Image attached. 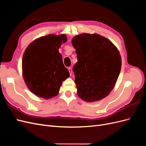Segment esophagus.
I'll use <instances>...</instances> for the list:
<instances>
[{"instance_id":"esophagus-1","label":"esophagus","mask_w":146,"mask_h":146,"mask_svg":"<svg viewBox=\"0 0 146 146\" xmlns=\"http://www.w3.org/2000/svg\"><path fill=\"white\" fill-rule=\"evenodd\" d=\"M68 70H69V72L70 73V76H71L72 74V68H68Z\"/></svg>"}]
</instances>
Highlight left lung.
<instances>
[{"mask_svg":"<svg viewBox=\"0 0 146 146\" xmlns=\"http://www.w3.org/2000/svg\"><path fill=\"white\" fill-rule=\"evenodd\" d=\"M72 44L77 56L73 71L78 96L88 102L105 98L115 86L121 71L117 48L109 39L96 33L77 35Z\"/></svg>","mask_w":146,"mask_h":146,"instance_id":"8db88e82","label":"left lung"}]
</instances>
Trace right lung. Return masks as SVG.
Instances as JSON below:
<instances>
[{
  "label": "right lung",
  "mask_w": 146,
  "mask_h": 146,
  "mask_svg": "<svg viewBox=\"0 0 146 146\" xmlns=\"http://www.w3.org/2000/svg\"><path fill=\"white\" fill-rule=\"evenodd\" d=\"M66 35L50 34L36 39L26 48L23 57V78L30 91L38 97L58 95L62 82L69 77L58 52Z\"/></svg>",
  "instance_id": "1"
}]
</instances>
